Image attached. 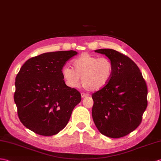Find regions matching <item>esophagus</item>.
I'll use <instances>...</instances> for the list:
<instances>
[{
	"label": "esophagus",
	"mask_w": 161,
	"mask_h": 161,
	"mask_svg": "<svg viewBox=\"0 0 161 161\" xmlns=\"http://www.w3.org/2000/svg\"><path fill=\"white\" fill-rule=\"evenodd\" d=\"M81 98H86V97H87L88 96V94H85V93H81Z\"/></svg>",
	"instance_id": "34e87169"
}]
</instances>
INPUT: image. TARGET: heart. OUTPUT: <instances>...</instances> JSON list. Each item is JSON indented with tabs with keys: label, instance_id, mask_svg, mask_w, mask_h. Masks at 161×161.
Returning a JSON list of instances; mask_svg holds the SVG:
<instances>
[{
	"label": "heart",
	"instance_id": "b5f03b06",
	"mask_svg": "<svg viewBox=\"0 0 161 161\" xmlns=\"http://www.w3.org/2000/svg\"><path fill=\"white\" fill-rule=\"evenodd\" d=\"M73 69L63 67L62 75L68 86L77 88L81 82L91 91H98L109 83L113 74V64L109 59L83 53L72 61Z\"/></svg>",
	"mask_w": 161,
	"mask_h": 161
}]
</instances>
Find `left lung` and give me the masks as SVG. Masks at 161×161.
Instances as JSON below:
<instances>
[{
  "label": "left lung",
  "instance_id": "left-lung-1",
  "mask_svg": "<svg viewBox=\"0 0 161 161\" xmlns=\"http://www.w3.org/2000/svg\"><path fill=\"white\" fill-rule=\"evenodd\" d=\"M105 55L113 64L109 83L92 95V116L99 131L118 139L140 125L147 106V88L139 67L128 56L110 48L95 51Z\"/></svg>",
  "mask_w": 161,
  "mask_h": 161
}]
</instances>
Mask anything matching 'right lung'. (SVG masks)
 <instances>
[{"label":"right lung","instance_id":"right-lung-1","mask_svg":"<svg viewBox=\"0 0 161 161\" xmlns=\"http://www.w3.org/2000/svg\"><path fill=\"white\" fill-rule=\"evenodd\" d=\"M75 51L44 53L29 59L16 77L14 102L26 128L40 135L58 134L81 102L76 89L66 85L62 69Z\"/></svg>","mask_w":161,"mask_h":161}]
</instances>
